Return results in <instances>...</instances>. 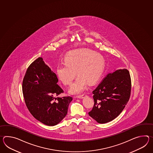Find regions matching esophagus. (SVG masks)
I'll list each match as a JSON object with an SVG mask.
<instances>
[{"label": "esophagus", "instance_id": "34e87169", "mask_svg": "<svg viewBox=\"0 0 153 153\" xmlns=\"http://www.w3.org/2000/svg\"><path fill=\"white\" fill-rule=\"evenodd\" d=\"M85 96V94H82V95H79L77 96V98H84Z\"/></svg>", "mask_w": 153, "mask_h": 153}]
</instances>
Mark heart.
<instances>
[{
    "label": "heart",
    "instance_id": "heart-1",
    "mask_svg": "<svg viewBox=\"0 0 153 153\" xmlns=\"http://www.w3.org/2000/svg\"><path fill=\"white\" fill-rule=\"evenodd\" d=\"M64 60L57 66L56 72L63 84L70 85L76 77V71L78 76L70 90L72 94L82 92L87 82L90 85L94 83L103 71L104 60L102 55L88 49L70 51L65 56Z\"/></svg>",
    "mask_w": 153,
    "mask_h": 153
}]
</instances>
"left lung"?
<instances>
[{
	"mask_svg": "<svg viewBox=\"0 0 153 153\" xmlns=\"http://www.w3.org/2000/svg\"><path fill=\"white\" fill-rule=\"evenodd\" d=\"M131 79L127 69L108 74L93 91L94 106L89 115L99 123L115 119L129 100Z\"/></svg>",
	"mask_w": 153,
	"mask_h": 153,
	"instance_id": "1",
	"label": "left lung"
}]
</instances>
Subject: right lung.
I'll use <instances>...</instances> for the list:
<instances>
[{"instance_id":"obj_1","label":"right lung","mask_w":153,"mask_h":153,"mask_svg":"<svg viewBox=\"0 0 153 153\" xmlns=\"http://www.w3.org/2000/svg\"><path fill=\"white\" fill-rule=\"evenodd\" d=\"M58 82L56 74L40 57L28 66L22 81L24 100L29 111L47 126H55L64 118L73 99L70 96L55 98L64 93Z\"/></svg>"}]
</instances>
